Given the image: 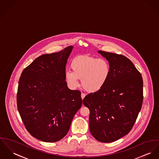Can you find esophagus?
<instances>
[{
	"label": "esophagus",
	"instance_id": "esophagus-1",
	"mask_svg": "<svg viewBox=\"0 0 159 159\" xmlns=\"http://www.w3.org/2000/svg\"><path fill=\"white\" fill-rule=\"evenodd\" d=\"M85 94H84V93H82V94H81V98H82V100L85 97Z\"/></svg>",
	"mask_w": 159,
	"mask_h": 159
}]
</instances>
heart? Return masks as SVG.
<instances>
[{
	"label": "heart",
	"mask_w": 159,
	"mask_h": 159,
	"mask_svg": "<svg viewBox=\"0 0 159 159\" xmlns=\"http://www.w3.org/2000/svg\"><path fill=\"white\" fill-rule=\"evenodd\" d=\"M73 71H67L65 79L69 88L79 86V79L86 91L96 93L101 90L110 78L111 66L107 60L89 56H79L71 63Z\"/></svg>",
	"instance_id": "obj_1"
}]
</instances>
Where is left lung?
I'll use <instances>...</instances> for the list:
<instances>
[{
    "label": "left lung",
    "mask_w": 159,
    "mask_h": 159,
    "mask_svg": "<svg viewBox=\"0 0 159 159\" xmlns=\"http://www.w3.org/2000/svg\"><path fill=\"white\" fill-rule=\"evenodd\" d=\"M109 61L110 78L100 91L86 96L89 131L99 142L110 143L128 134L143 103V79L133 62L121 54L98 51Z\"/></svg>",
    "instance_id": "obj_1"
}]
</instances>
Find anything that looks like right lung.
<instances>
[{"instance_id": "right-lung-1", "label": "right lung", "mask_w": 159, "mask_h": 159, "mask_svg": "<svg viewBox=\"0 0 159 159\" xmlns=\"http://www.w3.org/2000/svg\"><path fill=\"white\" fill-rule=\"evenodd\" d=\"M73 47L36 58L19 79L17 105L30 134L42 142H55L68 133L82 105L81 93L71 90L65 79Z\"/></svg>"}]
</instances>
